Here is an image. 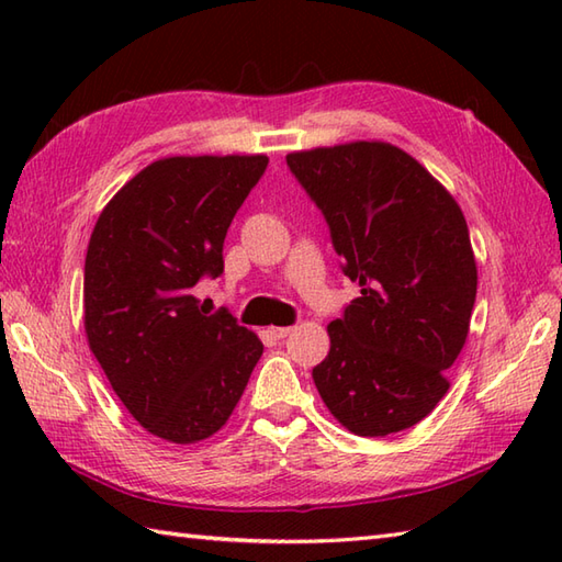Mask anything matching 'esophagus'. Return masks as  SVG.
<instances>
[{
    "instance_id": "34e87169",
    "label": "esophagus",
    "mask_w": 562,
    "mask_h": 562,
    "mask_svg": "<svg viewBox=\"0 0 562 562\" xmlns=\"http://www.w3.org/2000/svg\"><path fill=\"white\" fill-rule=\"evenodd\" d=\"M268 333H270V336H272L274 340H282V338L290 336L292 328H290V326H270Z\"/></svg>"
}]
</instances>
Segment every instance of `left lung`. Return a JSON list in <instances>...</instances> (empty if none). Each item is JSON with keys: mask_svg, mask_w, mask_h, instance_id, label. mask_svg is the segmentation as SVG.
<instances>
[{"mask_svg": "<svg viewBox=\"0 0 562 562\" xmlns=\"http://www.w3.org/2000/svg\"><path fill=\"white\" fill-rule=\"evenodd\" d=\"M288 166L324 212L342 272L360 282L328 324L314 384L355 435L408 429L449 391L447 369L469 338L479 270L459 202L379 139L292 151Z\"/></svg>", "mask_w": 562, "mask_h": 562, "instance_id": "1", "label": "left lung"}]
</instances>
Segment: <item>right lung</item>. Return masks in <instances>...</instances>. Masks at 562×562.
Wrapping results in <instances>:
<instances>
[{
	"label": "right lung",
	"mask_w": 562,
	"mask_h": 562,
	"mask_svg": "<svg viewBox=\"0 0 562 562\" xmlns=\"http://www.w3.org/2000/svg\"><path fill=\"white\" fill-rule=\"evenodd\" d=\"M266 154L166 157L117 190L93 226L83 262V330L117 398L173 445H195L229 420L262 342L193 294L224 270L236 210Z\"/></svg>",
	"instance_id": "1"
}]
</instances>
